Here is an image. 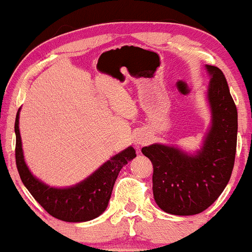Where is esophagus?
<instances>
[{
    "mask_svg": "<svg viewBox=\"0 0 252 252\" xmlns=\"http://www.w3.org/2000/svg\"><path fill=\"white\" fill-rule=\"evenodd\" d=\"M136 144H138V146H142V144H144V141L143 140H136Z\"/></svg>",
    "mask_w": 252,
    "mask_h": 252,
    "instance_id": "esophagus-1",
    "label": "esophagus"
}]
</instances>
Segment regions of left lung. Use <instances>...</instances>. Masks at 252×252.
Masks as SVG:
<instances>
[{"label":"left lung","mask_w":252,"mask_h":252,"mask_svg":"<svg viewBox=\"0 0 252 252\" xmlns=\"http://www.w3.org/2000/svg\"><path fill=\"white\" fill-rule=\"evenodd\" d=\"M206 99L211 122L200 149L194 153L154 143L142 153L152 161L153 194L158 206L175 216L198 215L210 207L231 178L237 147L238 116L224 73L206 65Z\"/></svg>","instance_id":"left-lung-1"}]
</instances>
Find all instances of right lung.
Segmentation results:
<instances>
[{
	"label": "right lung",
	"mask_w": 252,
	"mask_h": 252,
	"mask_svg": "<svg viewBox=\"0 0 252 252\" xmlns=\"http://www.w3.org/2000/svg\"><path fill=\"white\" fill-rule=\"evenodd\" d=\"M20 110L15 120L16 167L20 178L33 198L53 216L68 222L89 221L99 217L108 207L118 173L129 161L136 158L132 147H128L104 162L91 175L68 187H53L37 179L28 168L22 149L19 129Z\"/></svg>",
	"instance_id": "obj_1"
}]
</instances>
